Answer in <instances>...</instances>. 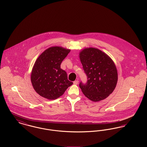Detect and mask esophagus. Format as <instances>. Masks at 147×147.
Returning a JSON list of instances; mask_svg holds the SVG:
<instances>
[{"instance_id":"34e87169","label":"esophagus","mask_w":147,"mask_h":147,"mask_svg":"<svg viewBox=\"0 0 147 147\" xmlns=\"http://www.w3.org/2000/svg\"><path fill=\"white\" fill-rule=\"evenodd\" d=\"M73 83L74 84H75V85H77V84L79 83V81L77 80H76V81H74V82H73Z\"/></svg>"}]
</instances>
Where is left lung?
Wrapping results in <instances>:
<instances>
[{"mask_svg": "<svg viewBox=\"0 0 147 147\" xmlns=\"http://www.w3.org/2000/svg\"><path fill=\"white\" fill-rule=\"evenodd\" d=\"M79 58L88 77L86 84H79L84 95L94 102L107 98L115 90L118 80L117 68L112 59L94 47L82 50Z\"/></svg>", "mask_w": 147, "mask_h": 147, "instance_id": "left-lung-1", "label": "left lung"}]
</instances>
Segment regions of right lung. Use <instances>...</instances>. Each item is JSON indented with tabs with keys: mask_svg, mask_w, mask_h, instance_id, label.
<instances>
[{
	"mask_svg": "<svg viewBox=\"0 0 147 147\" xmlns=\"http://www.w3.org/2000/svg\"><path fill=\"white\" fill-rule=\"evenodd\" d=\"M70 49L53 46L46 49L35 61L31 81L36 92L43 98L55 100L62 96L73 84L61 64Z\"/></svg>",
	"mask_w": 147,
	"mask_h": 147,
	"instance_id": "add662e5",
	"label": "right lung"
}]
</instances>
